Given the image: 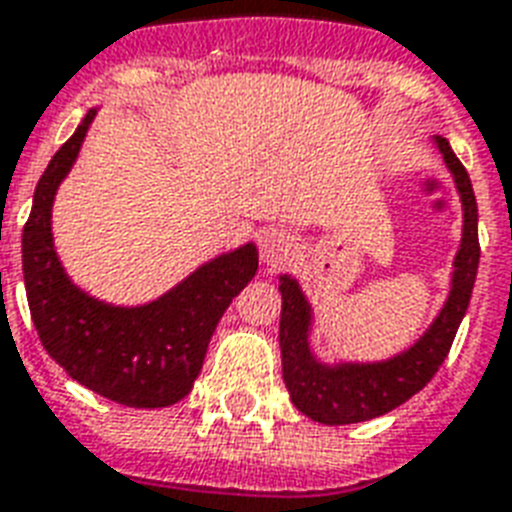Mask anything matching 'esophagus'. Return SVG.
<instances>
[{"label": "esophagus", "instance_id": "esophagus-1", "mask_svg": "<svg viewBox=\"0 0 512 512\" xmlns=\"http://www.w3.org/2000/svg\"><path fill=\"white\" fill-rule=\"evenodd\" d=\"M295 239L284 231H268L260 239V257L268 268H281L295 257Z\"/></svg>", "mask_w": 512, "mask_h": 512}]
</instances>
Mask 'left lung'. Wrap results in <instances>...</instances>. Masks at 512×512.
Returning <instances> with one entry per match:
<instances>
[{"label": "left lung", "mask_w": 512, "mask_h": 512, "mask_svg": "<svg viewBox=\"0 0 512 512\" xmlns=\"http://www.w3.org/2000/svg\"><path fill=\"white\" fill-rule=\"evenodd\" d=\"M433 146L452 172L462 201V239L452 263L449 295L430 327L396 356L382 361H321L311 348L313 308L295 276L281 273V372L292 404L321 425H353L393 412L420 393L444 364L473 295L478 273V207L468 170L454 156L449 140L436 135Z\"/></svg>", "instance_id": "8db88e82"}]
</instances>
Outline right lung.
I'll return each mask as SVG.
<instances>
[{
    "instance_id": "obj_1",
    "label": "right lung",
    "mask_w": 512,
    "mask_h": 512,
    "mask_svg": "<svg viewBox=\"0 0 512 512\" xmlns=\"http://www.w3.org/2000/svg\"><path fill=\"white\" fill-rule=\"evenodd\" d=\"M98 108L50 159L23 228V281L44 350L71 380L135 409L172 406L191 393L209 340L231 300L255 279L252 241L212 257L162 297L114 305L76 287L52 239V204L82 151Z\"/></svg>"
}]
</instances>
